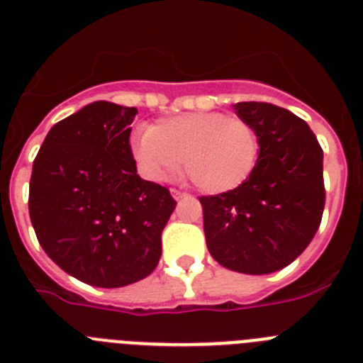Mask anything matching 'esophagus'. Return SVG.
Wrapping results in <instances>:
<instances>
[{
  "mask_svg": "<svg viewBox=\"0 0 363 363\" xmlns=\"http://www.w3.org/2000/svg\"><path fill=\"white\" fill-rule=\"evenodd\" d=\"M171 194H172V198H174V200H182V198L189 196L187 192H182V191H178V189H172Z\"/></svg>",
  "mask_w": 363,
  "mask_h": 363,
  "instance_id": "34e87169",
  "label": "esophagus"
}]
</instances>
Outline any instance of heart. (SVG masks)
Returning a JSON list of instances; mask_svg holds the SVG:
<instances>
[{
	"label": "heart",
	"mask_w": 363,
	"mask_h": 363,
	"mask_svg": "<svg viewBox=\"0 0 363 363\" xmlns=\"http://www.w3.org/2000/svg\"><path fill=\"white\" fill-rule=\"evenodd\" d=\"M259 134L249 121L221 112H194L140 130L133 150L143 174L165 182L185 172L200 191L223 194L242 187L259 160Z\"/></svg>",
	"instance_id": "obj_1"
}]
</instances>
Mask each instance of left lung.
<instances>
[{
    "label": "left lung",
    "mask_w": 363,
    "mask_h": 363,
    "mask_svg": "<svg viewBox=\"0 0 363 363\" xmlns=\"http://www.w3.org/2000/svg\"><path fill=\"white\" fill-rule=\"evenodd\" d=\"M259 134V160L242 187L201 196L207 249L243 274H269L306 251L325 205L323 150L309 125L262 101L234 105Z\"/></svg>",
    "instance_id": "obj_1"
}]
</instances>
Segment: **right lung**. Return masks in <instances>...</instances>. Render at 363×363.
I'll return each instance as SVG.
<instances>
[{
  "label": "right lung",
  "instance_id": "1",
  "mask_svg": "<svg viewBox=\"0 0 363 363\" xmlns=\"http://www.w3.org/2000/svg\"><path fill=\"white\" fill-rule=\"evenodd\" d=\"M136 114L111 101L85 105L54 125L32 165L38 242L67 274L94 287L149 277L176 207L169 189L138 176L129 142Z\"/></svg>",
  "mask_w": 363,
  "mask_h": 363
}]
</instances>
